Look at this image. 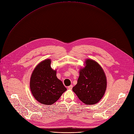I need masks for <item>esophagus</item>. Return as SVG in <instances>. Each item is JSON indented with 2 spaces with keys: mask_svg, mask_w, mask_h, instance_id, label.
<instances>
[{
  "mask_svg": "<svg viewBox=\"0 0 134 134\" xmlns=\"http://www.w3.org/2000/svg\"><path fill=\"white\" fill-rule=\"evenodd\" d=\"M72 88H73V85H69V86H68V88L69 89H72Z\"/></svg>",
  "mask_w": 134,
  "mask_h": 134,
  "instance_id": "esophagus-1",
  "label": "esophagus"
}]
</instances>
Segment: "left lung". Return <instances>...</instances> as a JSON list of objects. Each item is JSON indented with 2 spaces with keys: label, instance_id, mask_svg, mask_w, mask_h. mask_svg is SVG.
<instances>
[{
  "label": "left lung",
  "instance_id": "left-lung-1",
  "mask_svg": "<svg viewBox=\"0 0 134 134\" xmlns=\"http://www.w3.org/2000/svg\"><path fill=\"white\" fill-rule=\"evenodd\" d=\"M86 66L79 72L77 84L72 88L79 99L86 104H94L103 96L107 87L104 72L99 64L86 60Z\"/></svg>",
  "mask_w": 134,
  "mask_h": 134
}]
</instances>
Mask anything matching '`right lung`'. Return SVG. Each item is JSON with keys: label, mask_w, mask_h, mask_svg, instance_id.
Here are the masks:
<instances>
[{"label": "right lung", "mask_w": 134, "mask_h": 134, "mask_svg": "<svg viewBox=\"0 0 134 134\" xmlns=\"http://www.w3.org/2000/svg\"><path fill=\"white\" fill-rule=\"evenodd\" d=\"M51 60H45L34 69L30 88L34 97L40 103L52 104L59 99L67 89L56 77V71L50 66Z\"/></svg>", "instance_id": "1"}]
</instances>
